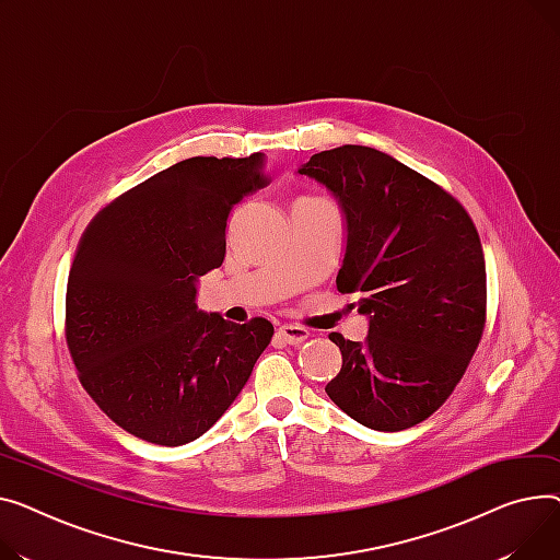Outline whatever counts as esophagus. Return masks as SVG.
<instances>
[{
	"instance_id": "obj_1",
	"label": "esophagus",
	"mask_w": 560,
	"mask_h": 560,
	"mask_svg": "<svg viewBox=\"0 0 560 560\" xmlns=\"http://www.w3.org/2000/svg\"><path fill=\"white\" fill-rule=\"evenodd\" d=\"M276 337H278L282 343L301 346L303 341L310 339V330H305V327H301V325H282L280 330L276 332Z\"/></svg>"
}]
</instances>
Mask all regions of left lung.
I'll use <instances>...</instances> for the list:
<instances>
[{
	"label": "left lung",
	"mask_w": 560,
	"mask_h": 560,
	"mask_svg": "<svg viewBox=\"0 0 560 560\" xmlns=\"http://www.w3.org/2000/svg\"><path fill=\"white\" fill-rule=\"evenodd\" d=\"M346 219L341 293H359L364 341L332 332L343 364L325 386L352 420L400 432L464 377L486 323V265L464 206L393 155L346 144L301 164Z\"/></svg>",
	"instance_id": "left-lung-1"
}]
</instances>
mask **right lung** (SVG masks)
Listing matches in <instances>:
<instances>
[{
    "instance_id": "right-lung-1",
    "label": "right lung",
    "mask_w": 560,
    "mask_h": 560,
    "mask_svg": "<svg viewBox=\"0 0 560 560\" xmlns=\"http://www.w3.org/2000/svg\"><path fill=\"white\" fill-rule=\"evenodd\" d=\"M265 153L187 158L119 196L81 237L65 337L90 398L155 445L203 436L235 402L273 325L196 305L225 257L228 214L267 183Z\"/></svg>"
}]
</instances>
